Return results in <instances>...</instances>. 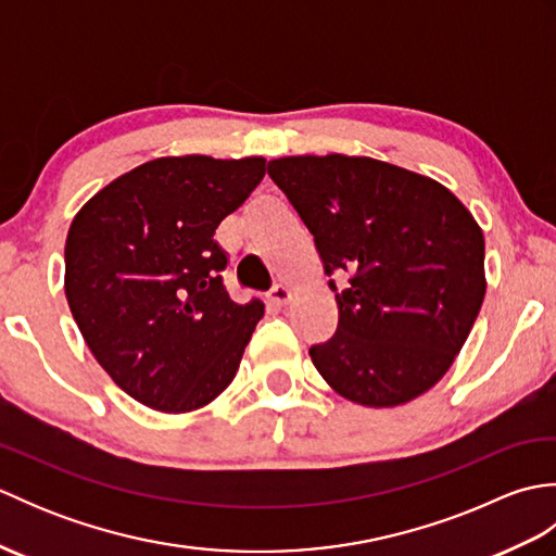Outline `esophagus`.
<instances>
[{"mask_svg":"<svg viewBox=\"0 0 556 556\" xmlns=\"http://www.w3.org/2000/svg\"><path fill=\"white\" fill-rule=\"evenodd\" d=\"M269 301L275 305H287L291 301V289L287 285H275L269 291Z\"/></svg>","mask_w":556,"mask_h":556,"instance_id":"esophagus-1","label":"esophagus"}]
</instances>
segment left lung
<instances>
[{
    "label": "left lung",
    "instance_id": "obj_1",
    "mask_svg": "<svg viewBox=\"0 0 556 556\" xmlns=\"http://www.w3.org/2000/svg\"><path fill=\"white\" fill-rule=\"evenodd\" d=\"M313 233L337 291L339 327L311 346L337 394L389 408L452 368L485 299V239L464 203L428 176L372 157L301 155L267 167Z\"/></svg>",
    "mask_w": 556,
    "mask_h": 556
}]
</instances>
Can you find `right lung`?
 <instances>
[{"mask_svg": "<svg viewBox=\"0 0 556 556\" xmlns=\"http://www.w3.org/2000/svg\"><path fill=\"white\" fill-rule=\"evenodd\" d=\"M263 176V157H160L104 186L71 222L68 308L92 356L140 404L195 410L239 370L265 305L229 299L215 231Z\"/></svg>", "mask_w": 556, "mask_h": 556, "instance_id": "right-lung-1", "label": "right lung"}]
</instances>
